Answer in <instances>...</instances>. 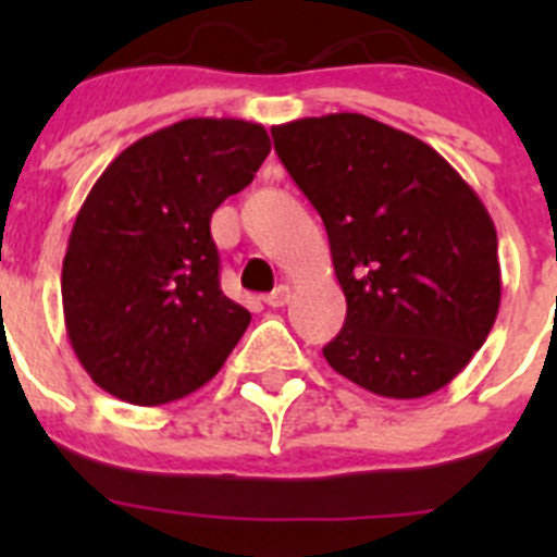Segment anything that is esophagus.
<instances>
[{
    "label": "esophagus",
    "instance_id": "obj_1",
    "mask_svg": "<svg viewBox=\"0 0 557 557\" xmlns=\"http://www.w3.org/2000/svg\"><path fill=\"white\" fill-rule=\"evenodd\" d=\"M288 299H290V288H288V285H277V288H274L272 294L263 296V301H267L269 307H285V305H288Z\"/></svg>",
    "mask_w": 557,
    "mask_h": 557
}]
</instances>
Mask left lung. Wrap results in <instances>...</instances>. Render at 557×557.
Returning a JSON list of instances; mask_svg holds the SVG:
<instances>
[{"label":"left lung","mask_w":557,"mask_h":557,"mask_svg":"<svg viewBox=\"0 0 557 557\" xmlns=\"http://www.w3.org/2000/svg\"><path fill=\"white\" fill-rule=\"evenodd\" d=\"M272 137L323 218L347 299L329 367L385 398L453 383L502 305L496 226L474 188L423 139L358 112L301 117Z\"/></svg>","instance_id":"left-lung-1"}]
</instances>
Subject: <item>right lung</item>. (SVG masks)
<instances>
[{"instance_id": "obj_1", "label": "right lung", "mask_w": 557, "mask_h": 557, "mask_svg": "<svg viewBox=\"0 0 557 557\" xmlns=\"http://www.w3.org/2000/svg\"><path fill=\"white\" fill-rule=\"evenodd\" d=\"M272 150L261 123L185 117L128 145L83 201L61 269L66 336L102 391L139 407L210 383L250 312L221 290L210 218Z\"/></svg>"}]
</instances>
